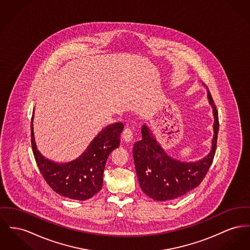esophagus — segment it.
Segmentation results:
<instances>
[{
  "label": "esophagus",
  "instance_id": "34e87169",
  "mask_svg": "<svg viewBox=\"0 0 250 250\" xmlns=\"http://www.w3.org/2000/svg\"><path fill=\"white\" fill-rule=\"evenodd\" d=\"M123 141L125 143H131L133 140V132L129 128H125L122 135Z\"/></svg>",
  "mask_w": 250,
  "mask_h": 250
}]
</instances>
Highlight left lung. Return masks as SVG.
<instances>
[{
	"mask_svg": "<svg viewBox=\"0 0 250 250\" xmlns=\"http://www.w3.org/2000/svg\"><path fill=\"white\" fill-rule=\"evenodd\" d=\"M208 99L214 118L213 138L209 153L197 162H181L169 156L151 129L143 125V139L135 143L133 158L140 186L150 198L157 201L176 199L196 188L205 177L214 158L219 130L218 112L208 89Z\"/></svg>",
	"mask_w": 250,
	"mask_h": 250,
	"instance_id": "1",
	"label": "left lung"
}]
</instances>
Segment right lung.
Masks as SVG:
<instances>
[{"label":"right lung","instance_id":"right-lung-1","mask_svg":"<svg viewBox=\"0 0 250 250\" xmlns=\"http://www.w3.org/2000/svg\"><path fill=\"white\" fill-rule=\"evenodd\" d=\"M31 121L32 149L39 169L48 185L60 195L87 200L102 189L105 162L110 153L120 146L122 123L109 125L98 133L86 150L74 161L57 162L46 159L39 151Z\"/></svg>","mask_w":250,"mask_h":250}]
</instances>
